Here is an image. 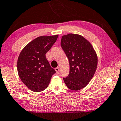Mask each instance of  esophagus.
Masks as SVG:
<instances>
[{
	"mask_svg": "<svg viewBox=\"0 0 121 121\" xmlns=\"http://www.w3.org/2000/svg\"><path fill=\"white\" fill-rule=\"evenodd\" d=\"M55 70H56V73H58V72H59V67H56V68H55Z\"/></svg>",
	"mask_w": 121,
	"mask_h": 121,
	"instance_id": "esophagus-1",
	"label": "esophagus"
}]
</instances>
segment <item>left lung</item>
I'll use <instances>...</instances> for the list:
<instances>
[{
    "label": "left lung",
    "instance_id": "1",
    "mask_svg": "<svg viewBox=\"0 0 121 121\" xmlns=\"http://www.w3.org/2000/svg\"><path fill=\"white\" fill-rule=\"evenodd\" d=\"M60 45L67 56L69 73L63 77L66 86L77 91L89 83L96 71L98 58L91 44L83 37L69 34L62 37Z\"/></svg>",
    "mask_w": 121,
    "mask_h": 121
}]
</instances>
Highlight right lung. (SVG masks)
Returning a JSON list of instances; mask_svg holds the SVG:
<instances>
[{
	"label": "right lung",
	"mask_w": 121,
	"mask_h": 121,
	"mask_svg": "<svg viewBox=\"0 0 121 121\" xmlns=\"http://www.w3.org/2000/svg\"><path fill=\"white\" fill-rule=\"evenodd\" d=\"M58 35L40 36L25 47L19 54L17 71L19 78L27 87L35 92L44 90L56 73L45 54L56 43Z\"/></svg>",
	"instance_id": "add662e5"
}]
</instances>
